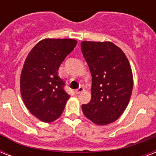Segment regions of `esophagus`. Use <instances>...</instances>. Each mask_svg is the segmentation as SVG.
Instances as JSON below:
<instances>
[{
  "instance_id": "obj_1",
  "label": "esophagus",
  "mask_w": 156,
  "mask_h": 156,
  "mask_svg": "<svg viewBox=\"0 0 156 156\" xmlns=\"http://www.w3.org/2000/svg\"><path fill=\"white\" fill-rule=\"evenodd\" d=\"M84 90V88L83 87H79V88H78V90H75V94L76 95H78V94H80V93H82Z\"/></svg>"
}]
</instances>
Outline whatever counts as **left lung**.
I'll list each match as a JSON object with an SVG mask.
<instances>
[{"label": "left lung", "instance_id": "8db88e82", "mask_svg": "<svg viewBox=\"0 0 156 156\" xmlns=\"http://www.w3.org/2000/svg\"><path fill=\"white\" fill-rule=\"evenodd\" d=\"M81 49L92 76L91 100L82 105L83 113L99 126L112 123L130 100L133 80L129 62L112 42L83 41Z\"/></svg>", "mask_w": 156, "mask_h": 156}]
</instances>
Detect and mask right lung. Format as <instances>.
<instances>
[{"instance_id": "add662e5", "label": "right lung", "mask_w": 156, "mask_h": 156, "mask_svg": "<svg viewBox=\"0 0 156 156\" xmlns=\"http://www.w3.org/2000/svg\"><path fill=\"white\" fill-rule=\"evenodd\" d=\"M76 44L77 41L71 39H45L26 58L20 78L21 95L28 110L44 122L59 118L70 97L57 72Z\"/></svg>"}]
</instances>
